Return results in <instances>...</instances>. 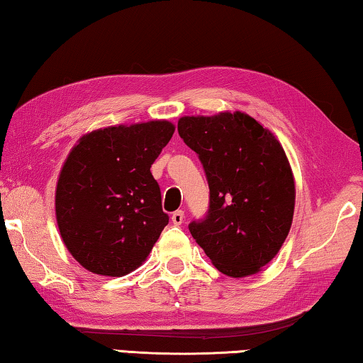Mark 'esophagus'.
<instances>
[{
	"label": "esophagus",
	"mask_w": 363,
	"mask_h": 363,
	"mask_svg": "<svg viewBox=\"0 0 363 363\" xmlns=\"http://www.w3.org/2000/svg\"><path fill=\"white\" fill-rule=\"evenodd\" d=\"M184 218H186V216H184V211H174L173 213V216H171V220H173V224L174 225H181L182 223H184Z\"/></svg>",
	"instance_id": "34e87169"
}]
</instances>
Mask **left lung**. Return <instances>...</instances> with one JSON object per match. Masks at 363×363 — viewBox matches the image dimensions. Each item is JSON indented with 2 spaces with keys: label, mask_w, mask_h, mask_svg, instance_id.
Here are the masks:
<instances>
[{
  "label": "left lung",
  "mask_w": 363,
  "mask_h": 363,
  "mask_svg": "<svg viewBox=\"0 0 363 363\" xmlns=\"http://www.w3.org/2000/svg\"><path fill=\"white\" fill-rule=\"evenodd\" d=\"M177 131L199 153L210 210L189 230L213 266L233 279L257 274L279 253L294 213V177L284 147L253 116H182Z\"/></svg>",
  "instance_id": "1"
}]
</instances>
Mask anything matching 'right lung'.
I'll list each match as a JSON object with an SVG mask.
<instances>
[{
    "instance_id": "obj_1",
    "label": "right lung",
    "mask_w": 363,
    "mask_h": 363,
    "mask_svg": "<svg viewBox=\"0 0 363 363\" xmlns=\"http://www.w3.org/2000/svg\"><path fill=\"white\" fill-rule=\"evenodd\" d=\"M174 125L152 120L101 128L78 139L56 187V219L70 255L97 275L143 264L168 224L150 167Z\"/></svg>"
}]
</instances>
